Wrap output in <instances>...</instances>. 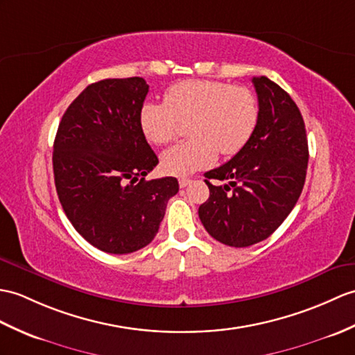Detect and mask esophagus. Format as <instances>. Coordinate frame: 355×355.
Instances as JSON below:
<instances>
[{"label": "esophagus", "mask_w": 355, "mask_h": 355, "mask_svg": "<svg viewBox=\"0 0 355 355\" xmlns=\"http://www.w3.org/2000/svg\"><path fill=\"white\" fill-rule=\"evenodd\" d=\"M191 183H192V180H189V178H180V180H178L180 187H187Z\"/></svg>", "instance_id": "34e87169"}]
</instances>
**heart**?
I'll return each mask as SVG.
<instances>
[{
  "mask_svg": "<svg viewBox=\"0 0 355 355\" xmlns=\"http://www.w3.org/2000/svg\"><path fill=\"white\" fill-rule=\"evenodd\" d=\"M260 118L257 96L243 86L219 80L191 78L172 85L164 101H145L139 122L154 145H168L181 135L187 122L192 137L162 154V169L184 177L209 168L218 153L234 155L250 142Z\"/></svg>",
  "mask_w": 355,
  "mask_h": 355,
  "instance_id": "obj_1",
  "label": "heart"
}]
</instances>
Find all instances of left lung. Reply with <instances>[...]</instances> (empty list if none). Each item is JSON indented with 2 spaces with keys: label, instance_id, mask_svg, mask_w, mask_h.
<instances>
[{
  "label": "left lung",
  "instance_id": "8db88e82",
  "mask_svg": "<svg viewBox=\"0 0 355 355\" xmlns=\"http://www.w3.org/2000/svg\"><path fill=\"white\" fill-rule=\"evenodd\" d=\"M260 118L250 142L222 166L205 172L209 200L198 215L218 242L245 248L283 224L302 192L309 144L302 114L284 89L254 77ZM209 179L227 180L215 187Z\"/></svg>",
  "mask_w": 355,
  "mask_h": 355
}]
</instances>
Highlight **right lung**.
<instances>
[{"label":"right lung","mask_w":355,"mask_h":355,"mask_svg":"<svg viewBox=\"0 0 355 355\" xmlns=\"http://www.w3.org/2000/svg\"><path fill=\"white\" fill-rule=\"evenodd\" d=\"M148 89L140 77L89 85L66 109L54 140V183L64 215L109 254L150 243L178 192L174 177L145 181L159 163L139 122Z\"/></svg>","instance_id":"right-lung-1"}]
</instances>
